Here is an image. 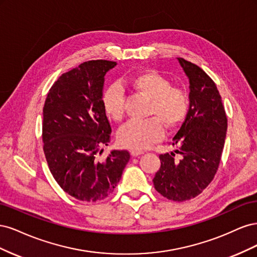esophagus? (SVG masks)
Listing matches in <instances>:
<instances>
[{
  "label": "esophagus",
  "instance_id": "esophagus-1",
  "mask_svg": "<svg viewBox=\"0 0 257 257\" xmlns=\"http://www.w3.org/2000/svg\"><path fill=\"white\" fill-rule=\"evenodd\" d=\"M131 154H132V157H138V155L144 154V151H141V150H132V151H131Z\"/></svg>",
  "mask_w": 257,
  "mask_h": 257
}]
</instances>
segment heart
I'll return each mask as SVG.
<instances>
[{
	"mask_svg": "<svg viewBox=\"0 0 257 257\" xmlns=\"http://www.w3.org/2000/svg\"><path fill=\"white\" fill-rule=\"evenodd\" d=\"M127 85L150 100L146 120H133L124 125L118 134L121 146L133 150H144L157 143L164 134V125L169 131L182 125L191 110V97L185 89L172 85L165 76L144 71L132 76ZM103 109L112 121L119 122L124 115V94L122 90L111 85L102 98Z\"/></svg>",
	"mask_w": 257,
	"mask_h": 257,
	"instance_id": "b5f03b06",
	"label": "heart"
}]
</instances>
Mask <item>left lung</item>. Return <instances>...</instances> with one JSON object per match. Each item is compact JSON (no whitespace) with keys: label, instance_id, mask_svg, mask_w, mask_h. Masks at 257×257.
<instances>
[{"label":"left lung","instance_id":"left-lung-1","mask_svg":"<svg viewBox=\"0 0 257 257\" xmlns=\"http://www.w3.org/2000/svg\"><path fill=\"white\" fill-rule=\"evenodd\" d=\"M190 80L191 110L173 138L175 152L160 155L154 188L169 200L196 197L213 180L227 131V118L214 81L196 64L178 58Z\"/></svg>","mask_w":257,"mask_h":257}]
</instances>
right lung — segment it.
<instances>
[{
	"instance_id": "add662e5",
	"label": "right lung",
	"mask_w": 257,
	"mask_h": 257,
	"mask_svg": "<svg viewBox=\"0 0 257 257\" xmlns=\"http://www.w3.org/2000/svg\"><path fill=\"white\" fill-rule=\"evenodd\" d=\"M115 62L92 60L62 74L43 108V149L62 190L81 201H97L113 192L130 161L126 150L104 160L111 126L103 109L104 76Z\"/></svg>"
}]
</instances>
